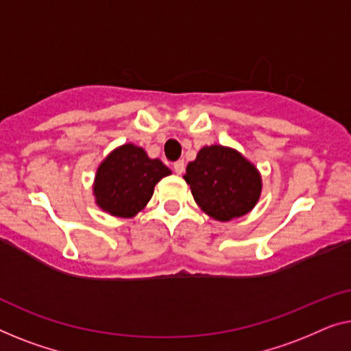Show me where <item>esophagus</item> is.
<instances>
[{
    "mask_svg": "<svg viewBox=\"0 0 351 351\" xmlns=\"http://www.w3.org/2000/svg\"><path fill=\"white\" fill-rule=\"evenodd\" d=\"M184 169H186V164H184V160H176L175 164H173V170H175V173H178V175H181L182 171H184Z\"/></svg>",
    "mask_w": 351,
    "mask_h": 351,
    "instance_id": "1",
    "label": "esophagus"
}]
</instances>
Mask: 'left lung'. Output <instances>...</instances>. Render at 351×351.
<instances>
[{"label": "left lung", "mask_w": 351, "mask_h": 351, "mask_svg": "<svg viewBox=\"0 0 351 351\" xmlns=\"http://www.w3.org/2000/svg\"><path fill=\"white\" fill-rule=\"evenodd\" d=\"M184 180L194 200L218 221L240 218L253 210L261 194V176L253 164L224 146H205L189 162Z\"/></svg>", "instance_id": "1"}]
</instances>
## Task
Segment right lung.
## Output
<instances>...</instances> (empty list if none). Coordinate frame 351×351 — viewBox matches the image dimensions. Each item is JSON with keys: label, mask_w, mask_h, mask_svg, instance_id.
Here are the masks:
<instances>
[{"label": "right lung", "mask_w": 351, "mask_h": 351, "mask_svg": "<svg viewBox=\"0 0 351 351\" xmlns=\"http://www.w3.org/2000/svg\"><path fill=\"white\" fill-rule=\"evenodd\" d=\"M171 173L159 159H149L143 147L124 145L98 167L93 194L106 213L132 218L151 200L154 186Z\"/></svg>", "instance_id": "obj_1"}]
</instances>
